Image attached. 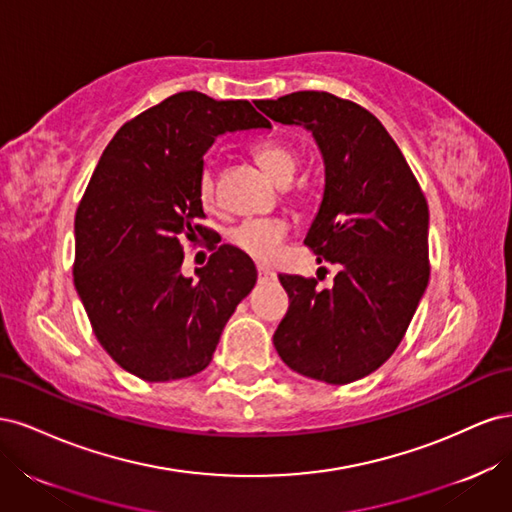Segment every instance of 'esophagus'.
<instances>
[{"mask_svg": "<svg viewBox=\"0 0 512 512\" xmlns=\"http://www.w3.org/2000/svg\"><path fill=\"white\" fill-rule=\"evenodd\" d=\"M258 280L260 282H271V280H275V273L269 267L258 265Z\"/></svg>", "mask_w": 512, "mask_h": 512, "instance_id": "1", "label": "esophagus"}]
</instances>
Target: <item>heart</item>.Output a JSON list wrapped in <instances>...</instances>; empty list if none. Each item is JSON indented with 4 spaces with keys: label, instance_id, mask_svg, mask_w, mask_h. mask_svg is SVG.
Wrapping results in <instances>:
<instances>
[{
    "label": "heart",
    "instance_id": "heart-1",
    "mask_svg": "<svg viewBox=\"0 0 512 512\" xmlns=\"http://www.w3.org/2000/svg\"><path fill=\"white\" fill-rule=\"evenodd\" d=\"M254 158L260 164V168L280 185L290 183L299 166L297 153L284 145L256 147ZM198 200L200 205L207 209L215 207V179L209 168H205L203 173H200ZM286 232H288V226L282 220H275V218L245 220L228 230V241L245 256H250L258 262H269L277 254V250H280V243L286 237Z\"/></svg>",
    "mask_w": 512,
    "mask_h": 512
}]
</instances>
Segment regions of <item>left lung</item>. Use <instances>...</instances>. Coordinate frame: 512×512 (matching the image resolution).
Returning <instances> with one entry per match:
<instances>
[{"instance_id":"8db88e82","label":"left lung","mask_w":512,"mask_h":512,"mask_svg":"<svg viewBox=\"0 0 512 512\" xmlns=\"http://www.w3.org/2000/svg\"><path fill=\"white\" fill-rule=\"evenodd\" d=\"M303 126L324 160V194L305 245L339 267L331 288L280 275L290 307L273 335L301 376L348 384L376 371L404 339L429 282V209L397 143L367 108L327 91L254 102Z\"/></svg>"}]
</instances>
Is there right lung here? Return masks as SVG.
<instances>
[{"label":"right lung","mask_w":512,"mask_h":512,"mask_svg":"<svg viewBox=\"0 0 512 512\" xmlns=\"http://www.w3.org/2000/svg\"><path fill=\"white\" fill-rule=\"evenodd\" d=\"M247 100L181 91L117 130L74 218V286L111 359L147 382L188 378L211 359L256 284L250 256L220 245L198 280L183 241L207 237L198 200L203 156L228 132L269 130Z\"/></svg>","instance_id":"add662e5"}]
</instances>
